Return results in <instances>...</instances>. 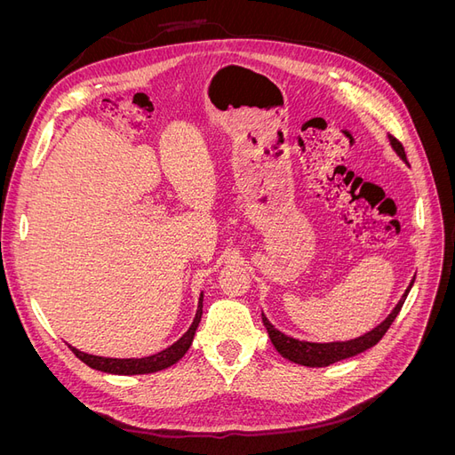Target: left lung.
<instances>
[{"instance_id":"obj_1","label":"left lung","mask_w":455,"mask_h":455,"mask_svg":"<svg viewBox=\"0 0 455 455\" xmlns=\"http://www.w3.org/2000/svg\"><path fill=\"white\" fill-rule=\"evenodd\" d=\"M389 140H391V146L395 148L396 154L406 161V154H404L403 144L398 142L395 136H389ZM411 284H414V283H410V286L406 288V292L403 294L401 301H398L396 307L391 311L387 319H385L374 330H370L368 334H364L361 338H355L351 341H332V343L299 341V339H294L291 336H284L283 332H279V330L266 319L264 313H261V321H264V326L267 328V334H269V339L275 346V349H277L284 356V359L298 363V364H304V366H311V368L313 366H330V364H334L338 361L349 359V356H355V355H359V353H363L370 347H374L376 343L385 336V332H387L389 326L396 319V315L401 313Z\"/></svg>"}]
</instances>
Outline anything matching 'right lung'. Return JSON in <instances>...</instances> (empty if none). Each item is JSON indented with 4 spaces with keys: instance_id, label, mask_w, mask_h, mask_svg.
<instances>
[{
    "instance_id": "1",
    "label": "right lung",
    "mask_w": 455,
    "mask_h": 455,
    "mask_svg": "<svg viewBox=\"0 0 455 455\" xmlns=\"http://www.w3.org/2000/svg\"><path fill=\"white\" fill-rule=\"evenodd\" d=\"M201 315H203V294L199 298V307L196 313V319L191 323L188 332L178 339L176 343H172L171 347H167L161 353H156L151 356H144V359H106V356H96V355H89L79 351L76 347L70 346L72 353L77 356L79 361H84L87 366L100 370V371H108V374H119V376H134V374H151V371H159L172 366L174 363H178L186 355V351L189 349L191 341H194L196 330L201 323Z\"/></svg>"
}]
</instances>
